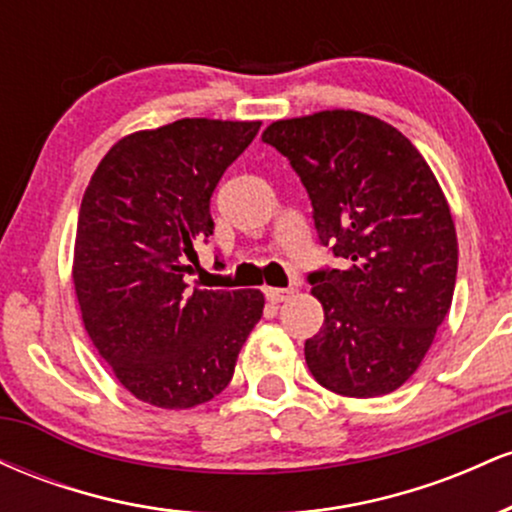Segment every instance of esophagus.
<instances>
[{
    "label": "esophagus",
    "instance_id": "34e87169",
    "mask_svg": "<svg viewBox=\"0 0 512 512\" xmlns=\"http://www.w3.org/2000/svg\"><path fill=\"white\" fill-rule=\"evenodd\" d=\"M293 289H264V296H267V301L272 303H281L286 301V298H291Z\"/></svg>",
    "mask_w": 512,
    "mask_h": 512
}]
</instances>
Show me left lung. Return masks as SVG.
I'll return each mask as SVG.
<instances>
[{
	"label": "left lung",
	"mask_w": 512,
	"mask_h": 512,
	"mask_svg": "<svg viewBox=\"0 0 512 512\" xmlns=\"http://www.w3.org/2000/svg\"><path fill=\"white\" fill-rule=\"evenodd\" d=\"M262 142L301 178L320 245L339 269L308 274L325 322L305 339L313 378L344 397L397 390L448 315L457 236L436 175L387 122L325 110L272 122Z\"/></svg>",
	"instance_id": "1"
}]
</instances>
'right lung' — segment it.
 Returning a JSON list of instances; mask_svg holds the SVG:
<instances>
[{"instance_id": "1", "label": "right lung", "mask_w": 512, "mask_h": 512, "mask_svg": "<svg viewBox=\"0 0 512 512\" xmlns=\"http://www.w3.org/2000/svg\"><path fill=\"white\" fill-rule=\"evenodd\" d=\"M260 122L185 117L120 139L79 209L74 289L88 337L134 397L161 409L231 383L260 291H187L195 245L214 236L211 195Z\"/></svg>"}]
</instances>
